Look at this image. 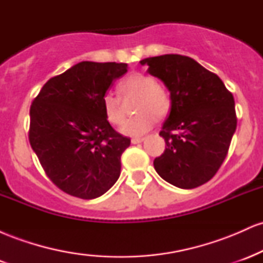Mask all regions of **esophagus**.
Masks as SVG:
<instances>
[{"mask_svg": "<svg viewBox=\"0 0 263 263\" xmlns=\"http://www.w3.org/2000/svg\"><path fill=\"white\" fill-rule=\"evenodd\" d=\"M142 141H143V138H142V137H135V138H132V140H131V142H132V143H134V144H136V143H141Z\"/></svg>", "mask_w": 263, "mask_h": 263, "instance_id": "obj_1", "label": "esophagus"}]
</instances>
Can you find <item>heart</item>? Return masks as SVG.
Listing matches in <instances>:
<instances>
[{
  "instance_id": "heart-1",
  "label": "heart",
  "mask_w": 263,
  "mask_h": 263,
  "mask_svg": "<svg viewBox=\"0 0 263 263\" xmlns=\"http://www.w3.org/2000/svg\"><path fill=\"white\" fill-rule=\"evenodd\" d=\"M122 98L137 96L135 102V116L126 120L121 126V132L126 136L144 135L156 125L157 117L163 119L170 114L172 107L171 96L158 81L151 75L134 73L123 79L117 86ZM105 119L111 125H120L125 119L122 102L114 93H105L101 99Z\"/></svg>"
}]
</instances>
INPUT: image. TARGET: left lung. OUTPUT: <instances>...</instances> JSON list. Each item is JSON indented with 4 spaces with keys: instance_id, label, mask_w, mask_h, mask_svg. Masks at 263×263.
I'll return each instance as SVG.
<instances>
[{
    "instance_id": "left-lung-1",
    "label": "left lung",
    "mask_w": 263,
    "mask_h": 263,
    "mask_svg": "<svg viewBox=\"0 0 263 263\" xmlns=\"http://www.w3.org/2000/svg\"><path fill=\"white\" fill-rule=\"evenodd\" d=\"M140 63L171 91V114L159 132L165 149L153 162L156 172L178 188L203 185L228 156L237 125L234 96L189 57L165 54Z\"/></svg>"
}]
</instances>
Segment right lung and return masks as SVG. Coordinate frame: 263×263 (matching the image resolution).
<instances>
[{
	"label": "right lung",
	"mask_w": 263,
	"mask_h": 263,
	"mask_svg": "<svg viewBox=\"0 0 263 263\" xmlns=\"http://www.w3.org/2000/svg\"><path fill=\"white\" fill-rule=\"evenodd\" d=\"M125 73V63L81 62L48 80L32 102L29 143L66 194L95 199L119 179L131 140L105 119L101 99Z\"/></svg>",
	"instance_id": "1"
}]
</instances>
